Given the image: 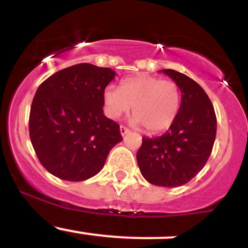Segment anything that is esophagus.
<instances>
[{"label": "esophagus", "mask_w": 248, "mask_h": 248, "mask_svg": "<svg viewBox=\"0 0 248 248\" xmlns=\"http://www.w3.org/2000/svg\"><path fill=\"white\" fill-rule=\"evenodd\" d=\"M129 132H130V130L128 129L127 127H124V126H120V133H121V135H122V136L126 135V134H127V133H129Z\"/></svg>", "instance_id": "obj_1"}]
</instances>
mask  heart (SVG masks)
I'll return each mask as SVG.
<instances>
[{"label":"heart","mask_w":248,"mask_h":248,"mask_svg":"<svg viewBox=\"0 0 248 248\" xmlns=\"http://www.w3.org/2000/svg\"><path fill=\"white\" fill-rule=\"evenodd\" d=\"M104 100L110 118H119L133 106V124L143 126L150 133H157L175 121L181 107V92L175 81L135 76L124 79L120 88L107 86Z\"/></svg>","instance_id":"heart-1"}]
</instances>
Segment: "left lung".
<instances>
[{"instance_id":"8db88e82","label":"left lung","mask_w":248,"mask_h":248,"mask_svg":"<svg viewBox=\"0 0 248 248\" xmlns=\"http://www.w3.org/2000/svg\"><path fill=\"white\" fill-rule=\"evenodd\" d=\"M178 85L181 107L175 121L158 138H142L139 168L154 186L176 187L203 169L211 155L217 118L211 100L195 80L175 70H162Z\"/></svg>"}]
</instances>
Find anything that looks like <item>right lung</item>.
<instances>
[{
  "mask_svg": "<svg viewBox=\"0 0 248 248\" xmlns=\"http://www.w3.org/2000/svg\"><path fill=\"white\" fill-rule=\"evenodd\" d=\"M115 76L108 67L81 62L39 85L31 104L30 140L53 176L70 182L93 177L122 141L120 126L102 109L105 88Z\"/></svg>",
  "mask_w": 248,
  "mask_h": 248,
  "instance_id": "right-lung-1",
  "label": "right lung"
}]
</instances>
